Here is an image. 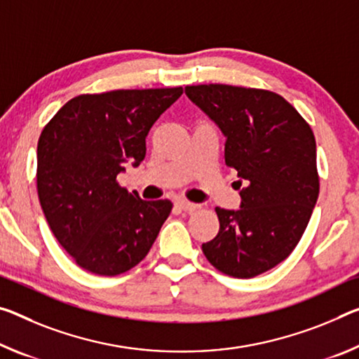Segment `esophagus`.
Instances as JSON below:
<instances>
[{"label": "esophagus", "mask_w": 359, "mask_h": 359, "mask_svg": "<svg viewBox=\"0 0 359 359\" xmlns=\"http://www.w3.org/2000/svg\"><path fill=\"white\" fill-rule=\"evenodd\" d=\"M175 206H177L180 210H184V212H193V210H196L198 208H200L198 204L185 201V200H179L177 203H175Z\"/></svg>", "instance_id": "34e87169"}]
</instances>
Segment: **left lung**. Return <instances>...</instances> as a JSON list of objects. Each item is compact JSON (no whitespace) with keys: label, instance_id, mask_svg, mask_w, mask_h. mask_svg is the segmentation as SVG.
<instances>
[{"label":"left lung","instance_id":"left-lung-1","mask_svg":"<svg viewBox=\"0 0 359 359\" xmlns=\"http://www.w3.org/2000/svg\"><path fill=\"white\" fill-rule=\"evenodd\" d=\"M185 94L225 135V164L238 170L241 208H215L220 229L206 259L233 278H254L289 257L309 225L318 193L310 124L271 90L198 84Z\"/></svg>","mask_w":359,"mask_h":359}]
</instances>
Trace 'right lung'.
Here are the masks:
<instances>
[{"instance_id": "add662e5", "label": "right lung", "mask_w": 359, "mask_h": 359, "mask_svg": "<svg viewBox=\"0 0 359 359\" xmlns=\"http://www.w3.org/2000/svg\"><path fill=\"white\" fill-rule=\"evenodd\" d=\"M184 89H118L68 100L38 140L36 189L60 246L90 273L116 276L145 259L169 200L144 201L118 184L139 166L145 137Z\"/></svg>"}]
</instances>
